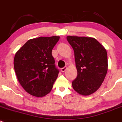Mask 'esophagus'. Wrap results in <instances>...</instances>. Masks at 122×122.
Returning a JSON list of instances; mask_svg holds the SVG:
<instances>
[{
    "mask_svg": "<svg viewBox=\"0 0 122 122\" xmlns=\"http://www.w3.org/2000/svg\"><path fill=\"white\" fill-rule=\"evenodd\" d=\"M67 66H65L64 68H61V71L62 72H64L66 70V69H67Z\"/></svg>",
    "mask_w": 122,
    "mask_h": 122,
    "instance_id": "obj_1",
    "label": "esophagus"
}]
</instances>
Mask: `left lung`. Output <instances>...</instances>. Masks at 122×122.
Segmentation results:
<instances>
[{
	"label": "left lung",
	"instance_id": "left-lung-1",
	"mask_svg": "<svg viewBox=\"0 0 122 122\" xmlns=\"http://www.w3.org/2000/svg\"><path fill=\"white\" fill-rule=\"evenodd\" d=\"M66 39L74 51L77 69L73 89L83 96L91 95L100 87L107 72L106 49L94 38L68 36Z\"/></svg>",
	"mask_w": 122,
	"mask_h": 122
}]
</instances>
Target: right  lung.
I'll list each match as a JSON object with an SVG mask.
<instances>
[{
	"label": "right lung",
	"instance_id": "right-lung-1",
	"mask_svg": "<svg viewBox=\"0 0 122 122\" xmlns=\"http://www.w3.org/2000/svg\"><path fill=\"white\" fill-rule=\"evenodd\" d=\"M60 37L29 39L15 53L14 66L20 84L30 95L43 97L51 90L59 71L56 68L52 50Z\"/></svg>",
	"mask_w": 122,
	"mask_h": 122
}]
</instances>
